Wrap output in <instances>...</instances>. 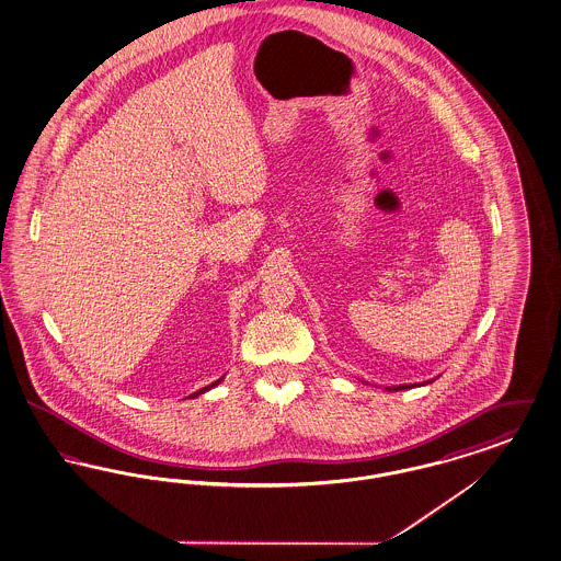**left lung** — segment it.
Segmentation results:
<instances>
[{
    "label": "left lung",
    "mask_w": 561,
    "mask_h": 561,
    "mask_svg": "<svg viewBox=\"0 0 561 561\" xmlns=\"http://www.w3.org/2000/svg\"><path fill=\"white\" fill-rule=\"evenodd\" d=\"M430 381H424V383H430ZM411 386H415V383H404V386H392V388H388V390H404V388H411Z\"/></svg>",
    "instance_id": "obj_1"
}]
</instances>
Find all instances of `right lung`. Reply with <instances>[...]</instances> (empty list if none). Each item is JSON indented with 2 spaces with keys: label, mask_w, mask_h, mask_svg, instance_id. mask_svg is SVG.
<instances>
[{
  "label": "right lung",
  "mask_w": 561,
  "mask_h": 561,
  "mask_svg": "<svg viewBox=\"0 0 561 561\" xmlns=\"http://www.w3.org/2000/svg\"><path fill=\"white\" fill-rule=\"evenodd\" d=\"M224 380V378H219V380L215 381V383H210V386H206V388H202L201 392H196V397H198V394H202V392H206V390H210V388H213V386H217V383H219V381Z\"/></svg>",
  "instance_id": "1"
}]
</instances>
